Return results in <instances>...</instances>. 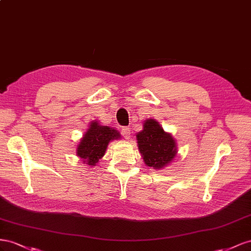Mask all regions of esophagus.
Masks as SVG:
<instances>
[{"instance_id":"obj_1","label":"esophagus","mask_w":251,"mask_h":251,"mask_svg":"<svg viewBox=\"0 0 251 251\" xmlns=\"http://www.w3.org/2000/svg\"><path fill=\"white\" fill-rule=\"evenodd\" d=\"M121 133L123 134V137H124L125 139H128V138L130 137V133H131L130 128H129V127H124V128H122Z\"/></svg>"}]
</instances>
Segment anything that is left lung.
Segmentation results:
<instances>
[{"instance_id":"obj_1","label":"left lung","mask_w":251,"mask_h":251,"mask_svg":"<svg viewBox=\"0 0 251 251\" xmlns=\"http://www.w3.org/2000/svg\"><path fill=\"white\" fill-rule=\"evenodd\" d=\"M137 140L143 160L149 167L163 168L175 159L177 152L173 135L164 131L162 126L152 119L143 123V130L137 134Z\"/></svg>"}]
</instances>
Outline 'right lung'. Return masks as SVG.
I'll return each mask as SVG.
<instances>
[{
    "label": "right lung",
    "instance_id": "1",
    "mask_svg": "<svg viewBox=\"0 0 251 251\" xmlns=\"http://www.w3.org/2000/svg\"><path fill=\"white\" fill-rule=\"evenodd\" d=\"M120 138V132L114 128L102 126L98 121H92L77 145L76 155L81 157L84 164L96 166L104 156L109 142Z\"/></svg>",
    "mask_w": 251,
    "mask_h": 251
}]
</instances>
